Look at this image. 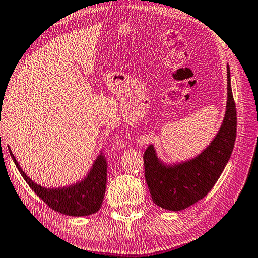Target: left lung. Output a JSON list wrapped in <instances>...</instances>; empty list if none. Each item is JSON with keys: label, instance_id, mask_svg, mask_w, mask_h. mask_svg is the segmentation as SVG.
I'll return each mask as SVG.
<instances>
[{"label": "left lung", "instance_id": "left-lung-1", "mask_svg": "<svg viewBox=\"0 0 258 258\" xmlns=\"http://www.w3.org/2000/svg\"><path fill=\"white\" fill-rule=\"evenodd\" d=\"M237 137V109L231 89L228 66V102L223 124L211 145L196 158L166 166L158 159L154 147L143 155L145 177L154 203L164 209L178 212L203 199L228 164Z\"/></svg>", "mask_w": 258, "mask_h": 258}]
</instances>
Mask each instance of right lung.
I'll use <instances>...</instances> for the list:
<instances>
[{
	"label": "right lung",
	"mask_w": 258,
	"mask_h": 258,
	"mask_svg": "<svg viewBox=\"0 0 258 258\" xmlns=\"http://www.w3.org/2000/svg\"><path fill=\"white\" fill-rule=\"evenodd\" d=\"M9 151L21 176L27 182L30 189L53 211L69 216H86L98 212L101 207L106 192L108 167L107 159L103 155H100L95 159L90 173L83 181L61 189H46L30 180L20 168L10 148Z\"/></svg>",
	"instance_id": "add662e5"
}]
</instances>
